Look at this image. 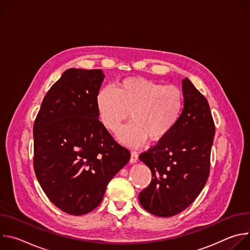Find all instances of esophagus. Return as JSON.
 Here are the masks:
<instances>
[{
  "instance_id": "esophagus-1",
  "label": "esophagus",
  "mask_w": 250,
  "mask_h": 250,
  "mask_svg": "<svg viewBox=\"0 0 250 250\" xmlns=\"http://www.w3.org/2000/svg\"><path fill=\"white\" fill-rule=\"evenodd\" d=\"M137 159H138V153L135 150L131 151V153H130V163H135L137 161Z\"/></svg>"
}]
</instances>
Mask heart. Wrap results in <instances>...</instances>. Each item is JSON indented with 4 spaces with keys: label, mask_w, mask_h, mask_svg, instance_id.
Masks as SVG:
<instances>
[{
    "label": "heart",
    "mask_w": 250,
    "mask_h": 250,
    "mask_svg": "<svg viewBox=\"0 0 250 250\" xmlns=\"http://www.w3.org/2000/svg\"><path fill=\"white\" fill-rule=\"evenodd\" d=\"M96 104L102 124L112 132L130 115L132 123L120 131L119 138L129 146H138L147 138L160 141L173 130L182 117L185 98L177 86L130 77L120 82L116 91L100 90Z\"/></svg>",
    "instance_id": "obj_1"
}]
</instances>
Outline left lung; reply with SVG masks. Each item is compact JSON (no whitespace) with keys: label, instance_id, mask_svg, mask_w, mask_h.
I'll list each match as a JSON object with an SVG mask.
<instances>
[{"label":"left lung","instance_id":"obj_1","mask_svg":"<svg viewBox=\"0 0 250 250\" xmlns=\"http://www.w3.org/2000/svg\"><path fill=\"white\" fill-rule=\"evenodd\" d=\"M182 117L173 130L139 159L152 175L139 193L140 205L152 215L172 217L200 195L209 175V158L216 128L207 99L185 78Z\"/></svg>","mask_w":250,"mask_h":250}]
</instances>
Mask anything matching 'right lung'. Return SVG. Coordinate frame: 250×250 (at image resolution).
<instances>
[{
    "label": "right lung",
    "instance_id": "obj_1",
    "mask_svg": "<svg viewBox=\"0 0 250 250\" xmlns=\"http://www.w3.org/2000/svg\"><path fill=\"white\" fill-rule=\"evenodd\" d=\"M101 69L66 70L45 95L33 125V167L48 199L81 216L97 208L130 152L99 120Z\"/></svg>",
    "mask_w": 250,
    "mask_h": 250
}]
</instances>
